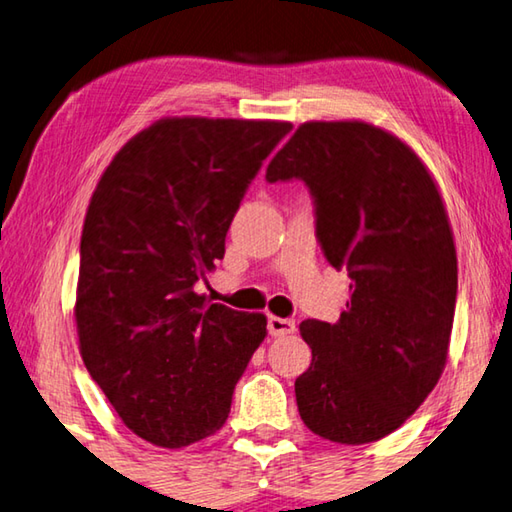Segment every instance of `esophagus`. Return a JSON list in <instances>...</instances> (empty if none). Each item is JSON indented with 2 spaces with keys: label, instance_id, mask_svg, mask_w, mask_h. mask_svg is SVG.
Returning a JSON list of instances; mask_svg holds the SVG:
<instances>
[{
  "label": "esophagus",
  "instance_id": "obj_1",
  "mask_svg": "<svg viewBox=\"0 0 512 512\" xmlns=\"http://www.w3.org/2000/svg\"><path fill=\"white\" fill-rule=\"evenodd\" d=\"M296 332V323L291 318H280V316H271L268 318V334L271 336H289Z\"/></svg>",
  "mask_w": 512,
  "mask_h": 512
}]
</instances>
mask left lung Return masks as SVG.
I'll return each instance as SVG.
<instances>
[{"label":"left lung","instance_id":"1","mask_svg":"<svg viewBox=\"0 0 512 512\" xmlns=\"http://www.w3.org/2000/svg\"><path fill=\"white\" fill-rule=\"evenodd\" d=\"M266 180L307 185L325 259L352 280L339 323L300 325L311 348L296 379L300 418L332 443L384 438L447 361L458 268L438 187L409 146L366 121H307Z\"/></svg>","mask_w":512,"mask_h":512}]
</instances>
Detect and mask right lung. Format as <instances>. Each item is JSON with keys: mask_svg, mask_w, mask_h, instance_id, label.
I'll return each instance as SVG.
<instances>
[{"mask_svg": "<svg viewBox=\"0 0 512 512\" xmlns=\"http://www.w3.org/2000/svg\"><path fill=\"white\" fill-rule=\"evenodd\" d=\"M289 121L160 119L103 171L85 214L81 357L128 429L178 449L228 420L266 316L194 291Z\"/></svg>", "mask_w": 512, "mask_h": 512, "instance_id": "right-lung-1", "label": "right lung"}]
</instances>
